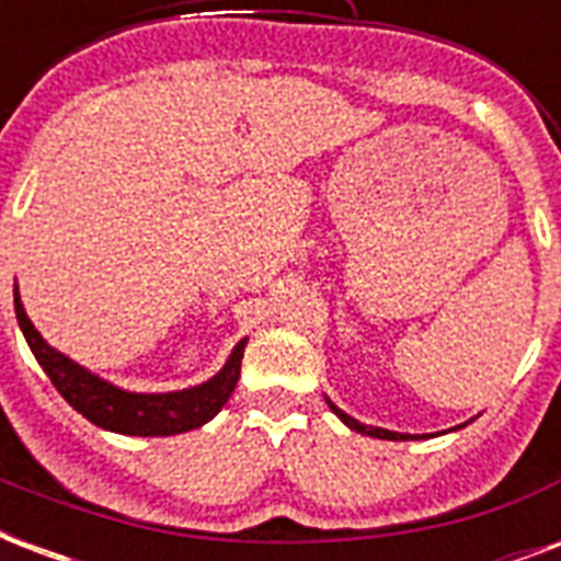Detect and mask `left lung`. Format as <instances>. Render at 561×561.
I'll list each match as a JSON object with an SVG mask.
<instances>
[{"label": "left lung", "instance_id": "obj_1", "mask_svg": "<svg viewBox=\"0 0 561 561\" xmlns=\"http://www.w3.org/2000/svg\"><path fill=\"white\" fill-rule=\"evenodd\" d=\"M329 408H332L334 413H337V416H341L343 422L352 427V431H358V434H364V436H375V439H416V436H410V434H396V431H383V427L364 425V422H358V419H352L350 413H343V410L337 408V404H332V401H329Z\"/></svg>", "mask_w": 561, "mask_h": 561}]
</instances>
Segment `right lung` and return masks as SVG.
<instances>
[{
    "label": "right lung",
    "mask_w": 561,
    "mask_h": 561,
    "mask_svg": "<svg viewBox=\"0 0 561 561\" xmlns=\"http://www.w3.org/2000/svg\"><path fill=\"white\" fill-rule=\"evenodd\" d=\"M13 311H16V320H20V329L31 352H34V358H37L39 367L46 369L55 390L81 416H87L92 425L104 427V431H116V434L127 436H171L194 431V427L206 425L227 404V399L236 390L238 375H241L247 337L232 350L224 369L201 387L178 392H127L122 387L101 381L99 375H92L90 369L78 367L75 360L51 350L25 314L20 294H13Z\"/></svg>",
    "instance_id": "1"
}]
</instances>
